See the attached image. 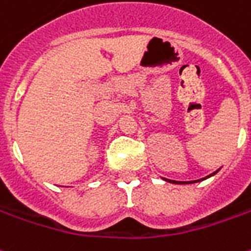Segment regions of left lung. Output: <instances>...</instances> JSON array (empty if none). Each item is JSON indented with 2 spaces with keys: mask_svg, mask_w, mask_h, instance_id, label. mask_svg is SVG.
I'll return each mask as SVG.
<instances>
[{
  "mask_svg": "<svg viewBox=\"0 0 251 251\" xmlns=\"http://www.w3.org/2000/svg\"><path fill=\"white\" fill-rule=\"evenodd\" d=\"M168 181H172V180H168ZM197 181H201V180H197ZM197 181H192V183H197ZM172 183H176V181H172ZM177 184H180V183L177 181ZM181 184H184V183H181Z\"/></svg>",
  "mask_w": 251,
  "mask_h": 251,
  "instance_id": "8db88e82",
  "label": "left lung"
}]
</instances>
